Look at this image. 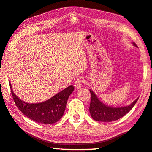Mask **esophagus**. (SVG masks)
<instances>
[{
	"label": "esophagus",
	"instance_id": "esophagus-1",
	"mask_svg": "<svg viewBox=\"0 0 152 152\" xmlns=\"http://www.w3.org/2000/svg\"><path fill=\"white\" fill-rule=\"evenodd\" d=\"M83 82H84V81H83V80L82 78H78L76 80L75 83H74V86H75V88L76 89H79L82 87Z\"/></svg>",
	"mask_w": 152,
	"mask_h": 152
}]
</instances>
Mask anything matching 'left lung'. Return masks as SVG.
Masks as SVG:
<instances>
[{
    "mask_svg": "<svg viewBox=\"0 0 152 152\" xmlns=\"http://www.w3.org/2000/svg\"><path fill=\"white\" fill-rule=\"evenodd\" d=\"M132 44L134 46L138 47L134 42ZM90 91L91 94L90 113L91 117L96 121L111 122L119 119L133 108L138 99V97L130 105L128 106L115 107L108 106L104 104L101 102L93 91L91 90H90Z\"/></svg>",
    "mask_w": 152,
    "mask_h": 152,
    "instance_id": "8db88e82",
    "label": "left lung"
}]
</instances>
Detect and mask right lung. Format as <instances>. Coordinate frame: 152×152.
<instances>
[{
	"instance_id": "obj_1",
	"label": "right lung",
	"mask_w": 152,
	"mask_h": 152,
	"mask_svg": "<svg viewBox=\"0 0 152 152\" xmlns=\"http://www.w3.org/2000/svg\"><path fill=\"white\" fill-rule=\"evenodd\" d=\"M12 96L17 107L23 115L34 121L41 124H53L59 121L64 115L67 100L74 90L70 86L43 102L29 103L21 100L12 90L10 82Z\"/></svg>"
}]
</instances>
